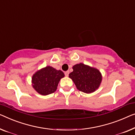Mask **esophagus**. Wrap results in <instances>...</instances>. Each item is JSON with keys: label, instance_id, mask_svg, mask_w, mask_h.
<instances>
[{"label": "esophagus", "instance_id": "1", "mask_svg": "<svg viewBox=\"0 0 135 135\" xmlns=\"http://www.w3.org/2000/svg\"><path fill=\"white\" fill-rule=\"evenodd\" d=\"M68 74H69V71H67L65 72V76H68Z\"/></svg>", "mask_w": 135, "mask_h": 135}]
</instances>
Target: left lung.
Returning <instances> with one entry per match:
<instances>
[{"label": "left lung", "instance_id": "8db88e82", "mask_svg": "<svg viewBox=\"0 0 135 135\" xmlns=\"http://www.w3.org/2000/svg\"><path fill=\"white\" fill-rule=\"evenodd\" d=\"M73 71L69 74L79 91L89 94L98 89L101 84L102 74L97 68L82 63L77 64L73 67Z\"/></svg>", "mask_w": 135, "mask_h": 135}]
</instances>
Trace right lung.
<instances>
[{"mask_svg": "<svg viewBox=\"0 0 135 135\" xmlns=\"http://www.w3.org/2000/svg\"><path fill=\"white\" fill-rule=\"evenodd\" d=\"M65 76L61 70H57L51 66L37 70L32 76V86L38 93L43 96L51 94L57 88L61 79Z\"/></svg>", "mask_w": 135, "mask_h": 135, "instance_id": "add662e5", "label": "right lung"}]
</instances>
